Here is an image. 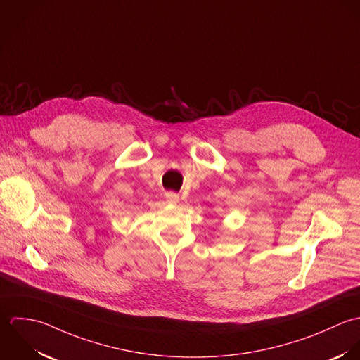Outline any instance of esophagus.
Returning <instances> with one entry per match:
<instances>
[{
  "label": "esophagus",
  "mask_w": 360,
  "mask_h": 360,
  "mask_svg": "<svg viewBox=\"0 0 360 360\" xmlns=\"http://www.w3.org/2000/svg\"><path fill=\"white\" fill-rule=\"evenodd\" d=\"M165 199H167V203H169V205H178L179 203V196L176 193H172V192H168L165 195Z\"/></svg>",
  "instance_id": "esophagus-1"
}]
</instances>
